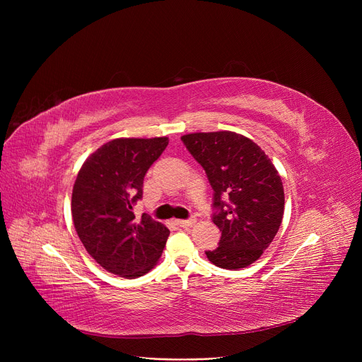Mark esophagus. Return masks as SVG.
Instances as JSON below:
<instances>
[{
    "label": "esophagus",
    "instance_id": "1",
    "mask_svg": "<svg viewBox=\"0 0 362 362\" xmlns=\"http://www.w3.org/2000/svg\"><path fill=\"white\" fill-rule=\"evenodd\" d=\"M195 221H197L195 217H192V218H189V220H176V224L180 226V227H191Z\"/></svg>",
    "mask_w": 362,
    "mask_h": 362
}]
</instances>
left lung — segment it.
<instances>
[{
  "instance_id": "1",
  "label": "left lung",
  "mask_w": 362,
  "mask_h": 362,
  "mask_svg": "<svg viewBox=\"0 0 362 362\" xmlns=\"http://www.w3.org/2000/svg\"><path fill=\"white\" fill-rule=\"evenodd\" d=\"M182 141L214 191L213 221L221 238L206 258L226 270L248 267L281 224L284 192L276 167L255 142L235 132L189 133Z\"/></svg>"
}]
</instances>
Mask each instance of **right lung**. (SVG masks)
I'll list each match as a JSON object with an SVG mask.
<instances>
[{"label":"right lung","instance_id":"obj_1","mask_svg":"<svg viewBox=\"0 0 362 362\" xmlns=\"http://www.w3.org/2000/svg\"><path fill=\"white\" fill-rule=\"evenodd\" d=\"M168 145V138H119L90 154L71 194V217L88 254L107 272L126 279L157 265L168 229L133 205L142 198L144 177Z\"/></svg>","mask_w":362,"mask_h":362}]
</instances>
